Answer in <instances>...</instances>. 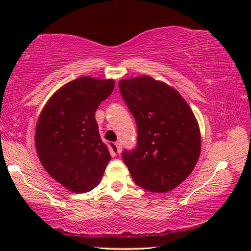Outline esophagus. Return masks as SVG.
<instances>
[{"instance_id": "obj_1", "label": "esophagus", "mask_w": 251, "mask_h": 251, "mask_svg": "<svg viewBox=\"0 0 251 251\" xmlns=\"http://www.w3.org/2000/svg\"><path fill=\"white\" fill-rule=\"evenodd\" d=\"M115 146H116V151H117V152L118 154H120V152L122 151V144L118 142V143H115Z\"/></svg>"}]
</instances>
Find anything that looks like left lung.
Listing matches in <instances>:
<instances>
[{
	"mask_svg": "<svg viewBox=\"0 0 251 251\" xmlns=\"http://www.w3.org/2000/svg\"><path fill=\"white\" fill-rule=\"evenodd\" d=\"M121 95L137 125V145L123 151L136 185L166 193L190 175L201 154V131L179 93L150 76L122 79Z\"/></svg>",
	"mask_w": 251,
	"mask_h": 251,
	"instance_id": "left-lung-1",
	"label": "left lung"
}]
</instances>
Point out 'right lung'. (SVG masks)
<instances>
[{"instance_id":"1","label":"right lung","mask_w":251,"mask_h":251,"mask_svg":"<svg viewBox=\"0 0 251 251\" xmlns=\"http://www.w3.org/2000/svg\"><path fill=\"white\" fill-rule=\"evenodd\" d=\"M114 79L83 76L50 97L37 121L35 146L45 171L65 188L87 193L100 184L110 160L95 112L112 94Z\"/></svg>"}]
</instances>
